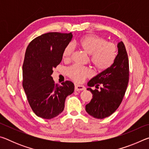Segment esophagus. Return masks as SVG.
I'll return each mask as SVG.
<instances>
[{"instance_id": "34e87169", "label": "esophagus", "mask_w": 149, "mask_h": 149, "mask_svg": "<svg viewBox=\"0 0 149 149\" xmlns=\"http://www.w3.org/2000/svg\"><path fill=\"white\" fill-rule=\"evenodd\" d=\"M84 90H85V87L84 86V85L75 84V91H84Z\"/></svg>"}]
</instances>
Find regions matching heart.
<instances>
[{
	"instance_id": "1",
	"label": "heart",
	"mask_w": 149,
	"mask_h": 149,
	"mask_svg": "<svg viewBox=\"0 0 149 149\" xmlns=\"http://www.w3.org/2000/svg\"><path fill=\"white\" fill-rule=\"evenodd\" d=\"M78 45L90 54L91 62L99 72L108 70L114 64L117 57V46L114 42L106 41L102 37L95 35H89L81 38ZM73 46L68 44L65 46L62 52L63 59L70 58L73 52ZM69 76L77 82H82L87 77L91 75L92 71L89 68L74 65L68 70Z\"/></svg>"
}]
</instances>
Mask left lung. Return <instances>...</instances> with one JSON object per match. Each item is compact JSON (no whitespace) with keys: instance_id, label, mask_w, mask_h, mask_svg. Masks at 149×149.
<instances>
[{"instance_id":"left-lung-1","label":"left lung","mask_w":149,"mask_h":149,"mask_svg":"<svg viewBox=\"0 0 149 149\" xmlns=\"http://www.w3.org/2000/svg\"><path fill=\"white\" fill-rule=\"evenodd\" d=\"M118 54L110 68L103 71L91 79L88 85L100 90L87 88L93 94V99L85 106L89 115L97 119L110 116L122 102L129 82V59L122 41L118 45Z\"/></svg>"}]
</instances>
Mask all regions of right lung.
<instances>
[{
  "label": "right lung",
  "instance_id": "right-lung-1",
  "mask_svg": "<svg viewBox=\"0 0 149 149\" xmlns=\"http://www.w3.org/2000/svg\"><path fill=\"white\" fill-rule=\"evenodd\" d=\"M72 36V33H47L32 40L27 47L22 85L32 110L40 118L51 119L59 115L64 110L65 98L74 91L72 81L56 85L51 76Z\"/></svg>",
  "mask_w": 149,
  "mask_h": 149
}]
</instances>
